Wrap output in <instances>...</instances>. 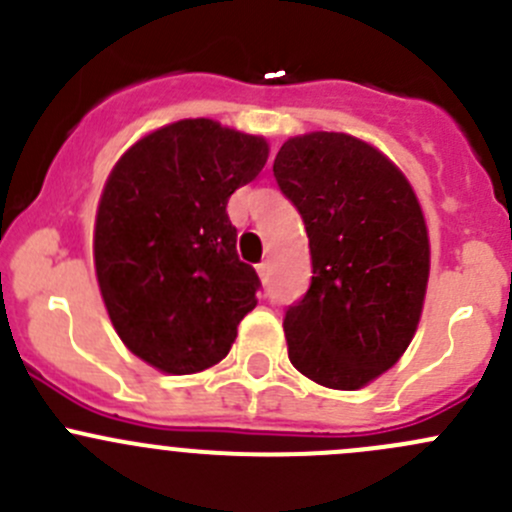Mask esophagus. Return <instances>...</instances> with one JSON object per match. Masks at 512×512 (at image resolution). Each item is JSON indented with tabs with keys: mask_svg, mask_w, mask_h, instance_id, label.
Segmentation results:
<instances>
[{
	"mask_svg": "<svg viewBox=\"0 0 512 512\" xmlns=\"http://www.w3.org/2000/svg\"><path fill=\"white\" fill-rule=\"evenodd\" d=\"M270 272V262H260V265H257V275H260L262 282H270Z\"/></svg>",
	"mask_w": 512,
	"mask_h": 512,
	"instance_id": "esophagus-1",
	"label": "esophagus"
}]
</instances>
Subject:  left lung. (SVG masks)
Instances as JSON below:
<instances>
[{
	"instance_id": "obj_1",
	"label": "left lung",
	"mask_w": 512,
	"mask_h": 512,
	"mask_svg": "<svg viewBox=\"0 0 512 512\" xmlns=\"http://www.w3.org/2000/svg\"><path fill=\"white\" fill-rule=\"evenodd\" d=\"M272 170L307 227L314 275L285 312L289 361L329 389H361L401 359L421 319V205L384 153L347 133L289 138Z\"/></svg>"
}]
</instances>
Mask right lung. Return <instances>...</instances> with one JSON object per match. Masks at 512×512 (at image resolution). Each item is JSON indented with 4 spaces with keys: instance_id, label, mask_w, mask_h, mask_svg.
Instances as JSON below:
<instances>
[{
    "instance_id": "obj_1",
    "label": "right lung",
    "mask_w": 512,
    "mask_h": 512,
    "mask_svg": "<svg viewBox=\"0 0 512 512\" xmlns=\"http://www.w3.org/2000/svg\"><path fill=\"white\" fill-rule=\"evenodd\" d=\"M262 136L210 118L148 133L98 200L94 262L121 342L165 374H195L230 352L260 277L237 257L227 200L267 163Z\"/></svg>"
}]
</instances>
